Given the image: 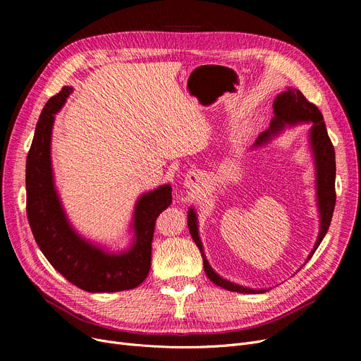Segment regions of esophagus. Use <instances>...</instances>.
Returning a JSON list of instances; mask_svg holds the SVG:
<instances>
[{
    "mask_svg": "<svg viewBox=\"0 0 361 361\" xmlns=\"http://www.w3.org/2000/svg\"><path fill=\"white\" fill-rule=\"evenodd\" d=\"M203 181V174L200 171H192V173L187 174L185 185L187 187H197Z\"/></svg>",
    "mask_w": 361,
    "mask_h": 361,
    "instance_id": "1",
    "label": "esophagus"
}]
</instances>
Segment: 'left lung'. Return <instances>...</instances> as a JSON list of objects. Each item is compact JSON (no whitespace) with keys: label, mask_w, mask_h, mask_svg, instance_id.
<instances>
[{"label":"left lung","mask_w":361,"mask_h":361,"mask_svg":"<svg viewBox=\"0 0 361 361\" xmlns=\"http://www.w3.org/2000/svg\"><path fill=\"white\" fill-rule=\"evenodd\" d=\"M274 114L275 117L271 121V127L268 131L262 133L259 139L256 140V145H260L263 142H267L271 135H274L275 131H279L286 124H295L301 121H310L313 123L312 130H310V142L314 152V159H316V185H317V200H319V211H320V233L317 237V241L314 244V249L312 250L309 259L313 256L316 249L319 247V244L324 240L331 219L334 215L335 209V200H336V193H335V150L334 145L328 136L326 126L324 121V116L319 111V108L309 102L306 99L305 94H302L297 89H288L283 93L278 94L274 101ZM188 231H190L196 245L199 247L202 257H203V267L204 272L215 286H219L228 291L234 293H245V294H257L263 293V290H252V288H245L241 286H237V283H233L230 281H226L221 278L218 274L214 272V269L209 267L207 263L203 249H202V243L197 234V221H196V214L193 209L188 211ZM307 259V260H309Z\"/></svg>","instance_id":"obj_1"}]
</instances>
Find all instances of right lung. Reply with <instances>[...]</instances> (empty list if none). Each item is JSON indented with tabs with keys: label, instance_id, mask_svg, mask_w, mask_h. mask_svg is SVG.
I'll list each match as a JSON object with an SVG mask.
<instances>
[{
	"label": "right lung",
	"instance_id": "right-lung-1",
	"mask_svg": "<svg viewBox=\"0 0 361 361\" xmlns=\"http://www.w3.org/2000/svg\"><path fill=\"white\" fill-rule=\"evenodd\" d=\"M71 87L52 97L37 120L26 161V214L33 237L52 267L68 282L89 293L136 288L150 269L152 238L157 218L173 203L171 185L143 195L135 211V244L123 255H108L82 240L67 222L52 183L51 130Z\"/></svg>",
	"mask_w": 361,
	"mask_h": 361
}]
</instances>
